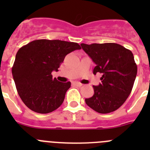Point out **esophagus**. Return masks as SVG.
Instances as JSON below:
<instances>
[{
  "mask_svg": "<svg viewBox=\"0 0 150 150\" xmlns=\"http://www.w3.org/2000/svg\"><path fill=\"white\" fill-rule=\"evenodd\" d=\"M74 85H75V86H79V87H80L83 86V84L80 83H79V82H74Z\"/></svg>",
  "mask_w": 150,
  "mask_h": 150,
  "instance_id": "obj_1",
  "label": "esophagus"
}]
</instances>
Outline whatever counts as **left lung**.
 I'll use <instances>...</instances> for the list:
<instances>
[{
  "label": "left lung",
  "mask_w": 150,
  "mask_h": 150,
  "mask_svg": "<svg viewBox=\"0 0 150 150\" xmlns=\"http://www.w3.org/2000/svg\"><path fill=\"white\" fill-rule=\"evenodd\" d=\"M80 45L96 64L93 74H102L101 83L93 86V96L86 99V103L99 113L116 110L131 94L137 76L133 53L114 43Z\"/></svg>",
  "instance_id": "8db88e82"
}]
</instances>
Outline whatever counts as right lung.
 <instances>
[{
  "label": "right lung",
  "mask_w": 150,
  "mask_h": 150,
  "mask_svg": "<svg viewBox=\"0 0 150 150\" xmlns=\"http://www.w3.org/2000/svg\"><path fill=\"white\" fill-rule=\"evenodd\" d=\"M81 47L78 43L59 40H36L17 52L12 74L17 91L29 109L49 113L62 104L71 82L52 78L67 54Z\"/></svg>",
  "instance_id": "1"
}]
</instances>
